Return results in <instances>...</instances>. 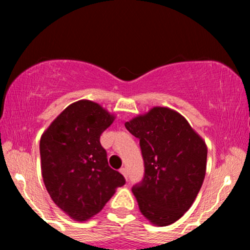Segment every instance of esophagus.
<instances>
[{
  "label": "esophagus",
  "mask_w": 250,
  "mask_h": 250,
  "mask_svg": "<svg viewBox=\"0 0 250 250\" xmlns=\"http://www.w3.org/2000/svg\"><path fill=\"white\" fill-rule=\"evenodd\" d=\"M120 173H121L123 176H125V179L127 180V177H128V174H127V169L125 168H121L120 169Z\"/></svg>",
  "instance_id": "34e87169"
}]
</instances>
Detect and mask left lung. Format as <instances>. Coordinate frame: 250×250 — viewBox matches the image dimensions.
<instances>
[{"mask_svg": "<svg viewBox=\"0 0 250 250\" xmlns=\"http://www.w3.org/2000/svg\"><path fill=\"white\" fill-rule=\"evenodd\" d=\"M140 140L145 177L134 186L140 211L151 225L165 227L191 207L207 169V145L174 109L154 107L125 123Z\"/></svg>", "mask_w": 250, "mask_h": 250, "instance_id": "obj_1", "label": "left lung"}]
</instances>
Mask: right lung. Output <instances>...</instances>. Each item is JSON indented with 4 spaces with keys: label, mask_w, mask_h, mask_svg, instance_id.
<instances>
[{
    "label": "right lung",
    "mask_w": 250,
    "mask_h": 250,
    "mask_svg": "<svg viewBox=\"0 0 250 250\" xmlns=\"http://www.w3.org/2000/svg\"><path fill=\"white\" fill-rule=\"evenodd\" d=\"M115 120L99 103H71L40 140L43 182L54 203L70 219L84 222L99 214L125 183L109 167L100 136Z\"/></svg>",
    "instance_id": "obj_1"
}]
</instances>
